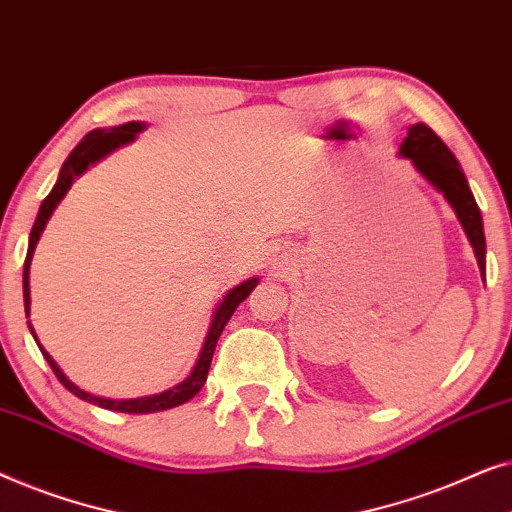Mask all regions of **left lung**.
I'll use <instances>...</instances> for the list:
<instances>
[{"label": "left lung", "mask_w": 512, "mask_h": 512, "mask_svg": "<svg viewBox=\"0 0 512 512\" xmlns=\"http://www.w3.org/2000/svg\"><path fill=\"white\" fill-rule=\"evenodd\" d=\"M401 156L410 158L412 165L417 167L419 174L426 181H431L445 200L450 202L454 212H457L461 226H464L468 240H471L475 256H478V265L485 277V230H482V216L480 207L475 202L468 181L461 172L459 160L454 153L447 149L443 139L433 132L429 125L417 123L408 130V137L401 144Z\"/></svg>", "instance_id": "1"}]
</instances>
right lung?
Masks as SVG:
<instances>
[{
  "label": "right lung",
  "instance_id": "add662e5",
  "mask_svg": "<svg viewBox=\"0 0 512 512\" xmlns=\"http://www.w3.org/2000/svg\"><path fill=\"white\" fill-rule=\"evenodd\" d=\"M144 130V123H125V125H118V128H111V130H93L88 132L86 137L81 139L79 144L74 146V151L69 153V158L65 160V165H62L60 170V177H58V184L53 186V191L46 195V200L41 202L39 207V214H37V221H34L32 226V233H30V244H27V256H25V265H23V296H25V314L30 317V263H32V254H34V247H37L39 242V235L41 230H44L48 216L53 214V209L58 207V202L65 198V193L69 191V186H72L74 177H79V174L86 170L88 165H93L95 160H100L107 156L109 151H114L116 146H123L135 139L137 132ZM256 277L249 279V282H244L240 286H235L233 291L228 293L226 298H223V303L219 305V310H216L214 319H212V326H209V333H207V340H205V347H202V354L198 363H195L193 373L186 377L184 382L177 384V387L170 389V391H163V394L158 396H146V398H132V401H109V398H97V396H90L86 391L76 387L65 377V373L58 368V363H55L51 356L44 347L39 345L41 354H44V359L48 361V366L53 368L55 377H58L60 384L65 389L72 391L74 396L83 398V401L88 403H95L100 405V408H107V410H116V412H128V415H144V412H158V410H170V408H177V405L191 401V398L198 394L202 389V384L207 382V373H209V366H212V356H214V349H216V342H219V335L223 328H226L228 319L233 317V312L237 310V305L242 303L244 298L249 296L251 291H254L256 286ZM32 331V326H30ZM34 335V331H32ZM34 340H37V335H34Z\"/></svg>",
  "mask_w": 512,
  "mask_h": 512
}]
</instances>
